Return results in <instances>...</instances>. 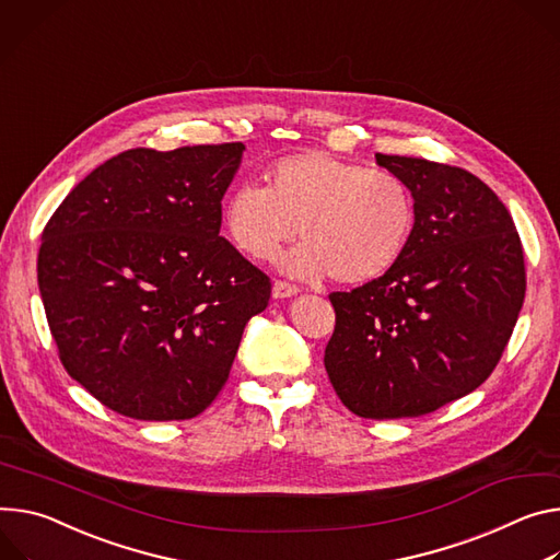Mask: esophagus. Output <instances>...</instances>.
<instances>
[{"mask_svg":"<svg viewBox=\"0 0 560 560\" xmlns=\"http://www.w3.org/2000/svg\"><path fill=\"white\" fill-rule=\"evenodd\" d=\"M294 294H299L296 285H290L285 281H275V285H272V296L275 299H290Z\"/></svg>","mask_w":560,"mask_h":560,"instance_id":"esophagus-1","label":"esophagus"}]
</instances>
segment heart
<instances>
[{
  "label": "heart",
  "mask_w": 560,
  "mask_h": 560,
  "mask_svg": "<svg viewBox=\"0 0 560 560\" xmlns=\"http://www.w3.org/2000/svg\"><path fill=\"white\" fill-rule=\"evenodd\" d=\"M266 187L238 185L221 208L232 243L257 261L277 257L283 272L343 285L388 272L409 243L416 208L409 185L386 170H364L326 151H301L266 170Z\"/></svg>",
  "instance_id": "heart-1"
}]
</instances>
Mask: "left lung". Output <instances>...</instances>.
Listing matches in <instances>:
<instances>
[{
    "label": "left lung",
    "instance_id": "left-lung-1",
    "mask_svg": "<svg viewBox=\"0 0 560 560\" xmlns=\"http://www.w3.org/2000/svg\"><path fill=\"white\" fill-rule=\"evenodd\" d=\"M411 189L416 223L380 279L332 292L324 364L360 418L431 413L495 369L525 299L523 245L502 200L474 174L375 154Z\"/></svg>",
    "mask_w": 560,
    "mask_h": 560
}]
</instances>
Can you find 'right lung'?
Wrapping results in <instances>:
<instances>
[{"label": "right lung", "mask_w": 560, "mask_h": 560, "mask_svg": "<svg viewBox=\"0 0 560 560\" xmlns=\"http://www.w3.org/2000/svg\"><path fill=\"white\" fill-rule=\"evenodd\" d=\"M245 144L129 149L42 232L37 285L67 373L112 411L189 420L228 382L270 279L219 236Z\"/></svg>", "instance_id": "obj_1"}]
</instances>
